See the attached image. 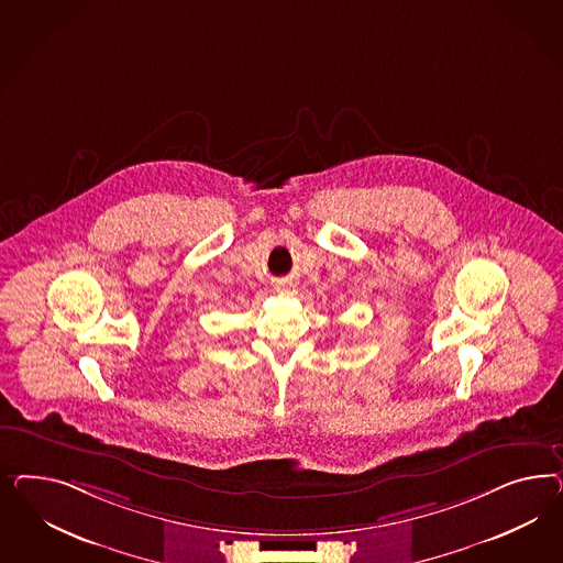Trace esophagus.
Returning <instances> with one entry per match:
<instances>
[{"label": "esophagus", "instance_id": "1", "mask_svg": "<svg viewBox=\"0 0 563 563\" xmlns=\"http://www.w3.org/2000/svg\"><path fill=\"white\" fill-rule=\"evenodd\" d=\"M292 289V283L289 280H280V283H276V290H280V292H287V290Z\"/></svg>", "mask_w": 563, "mask_h": 563}]
</instances>
